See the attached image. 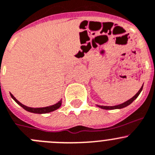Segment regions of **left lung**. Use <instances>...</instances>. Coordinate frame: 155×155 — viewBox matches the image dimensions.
Wrapping results in <instances>:
<instances>
[{
    "label": "left lung",
    "instance_id": "obj_1",
    "mask_svg": "<svg viewBox=\"0 0 155 155\" xmlns=\"http://www.w3.org/2000/svg\"><path fill=\"white\" fill-rule=\"evenodd\" d=\"M142 88H143V85L142 87H140V90L137 91V93L135 95H134V97H131L130 99H129L128 101H127L124 102V103L122 104H117V105H114V106H102V105H97V106L98 107H100V108L101 109H105V110H114V109H121V108H124V107H127V106H128L129 104H130L132 103L133 101H134V100H135L136 98H137V97H138V95L140 94V93L141 92V91H142Z\"/></svg>",
    "mask_w": 155,
    "mask_h": 155
}]
</instances>
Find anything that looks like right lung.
Masks as SVG:
<instances>
[{
	"label": "right lung",
	"instance_id": "right-lung-1",
	"mask_svg": "<svg viewBox=\"0 0 155 155\" xmlns=\"http://www.w3.org/2000/svg\"><path fill=\"white\" fill-rule=\"evenodd\" d=\"M11 96L14 100L15 101V102L19 104L20 106L23 107V108L25 109V110H28V111L31 112V113H35V114H47V113H50V112L54 111V110H57L58 109L59 107L61 106V103H62V101H59L57 104H53V105H51V106H48V107H28V106H25L23 104H21V102L18 101L15 97H14V95L12 94H11Z\"/></svg>",
	"mask_w": 155,
	"mask_h": 155
}]
</instances>
